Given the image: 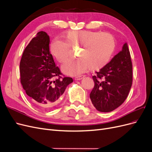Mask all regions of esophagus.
Returning <instances> with one entry per match:
<instances>
[{
	"label": "esophagus",
	"mask_w": 152,
	"mask_h": 152,
	"mask_svg": "<svg viewBox=\"0 0 152 152\" xmlns=\"http://www.w3.org/2000/svg\"><path fill=\"white\" fill-rule=\"evenodd\" d=\"M84 77V76H83V75L77 77L75 78V80H82V79H83Z\"/></svg>",
	"instance_id": "esophagus-1"
}]
</instances>
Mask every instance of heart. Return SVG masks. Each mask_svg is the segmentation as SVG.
<instances>
[{
	"label": "heart",
	"instance_id": "heart-1",
	"mask_svg": "<svg viewBox=\"0 0 152 152\" xmlns=\"http://www.w3.org/2000/svg\"><path fill=\"white\" fill-rule=\"evenodd\" d=\"M66 41L55 39L50 46V52L59 63L66 61L71 48L80 47L79 59H71L62 66L66 75L77 76L88 71H98L107 66L114 54L115 40L108 33L91 30L69 31Z\"/></svg>",
	"mask_w": 152,
	"mask_h": 152
}]
</instances>
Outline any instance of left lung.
I'll return each mask as SVG.
<instances>
[{"label": "left lung", "instance_id": "1", "mask_svg": "<svg viewBox=\"0 0 152 152\" xmlns=\"http://www.w3.org/2000/svg\"><path fill=\"white\" fill-rule=\"evenodd\" d=\"M93 79L94 87L90 98L99 112H112L124 102L132 82V65L127 42L107 66L96 72Z\"/></svg>", "mask_w": 152, "mask_h": 152}]
</instances>
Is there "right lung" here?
Returning <instances> with one entry per match:
<instances>
[{
	"instance_id": "add662e5",
	"label": "right lung",
	"mask_w": 152,
	"mask_h": 152,
	"mask_svg": "<svg viewBox=\"0 0 152 152\" xmlns=\"http://www.w3.org/2000/svg\"><path fill=\"white\" fill-rule=\"evenodd\" d=\"M49 43L46 32H38L25 48L20 65L23 87L32 102L44 110L57 104L66 87L73 82L71 77H60V70L49 51ZM56 76L58 79L53 81Z\"/></svg>"
}]
</instances>
